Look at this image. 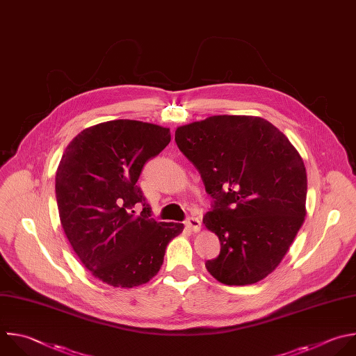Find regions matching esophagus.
Listing matches in <instances>:
<instances>
[{
  "instance_id": "34e87169",
  "label": "esophagus",
  "mask_w": 356,
  "mask_h": 356,
  "mask_svg": "<svg viewBox=\"0 0 356 356\" xmlns=\"http://www.w3.org/2000/svg\"><path fill=\"white\" fill-rule=\"evenodd\" d=\"M184 223L193 232H198L201 229V220L197 216H188Z\"/></svg>"
}]
</instances>
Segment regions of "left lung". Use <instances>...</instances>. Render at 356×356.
Masks as SVG:
<instances>
[{
    "label": "left lung",
    "mask_w": 356,
    "mask_h": 356,
    "mask_svg": "<svg viewBox=\"0 0 356 356\" xmlns=\"http://www.w3.org/2000/svg\"><path fill=\"white\" fill-rule=\"evenodd\" d=\"M175 141L212 198L202 222L216 233L220 252L205 263L208 273L226 285L266 278L306 215L300 155L275 126L253 115H212L179 127Z\"/></svg>",
    "instance_id": "left-lung-1"
}]
</instances>
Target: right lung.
Here are the masks:
<instances>
[{
    "label": "right lung",
    "mask_w": 356,
    "mask_h": 356,
    "mask_svg": "<svg viewBox=\"0 0 356 356\" xmlns=\"http://www.w3.org/2000/svg\"><path fill=\"white\" fill-rule=\"evenodd\" d=\"M170 143L169 129L113 120L83 130L56 173V198L67 239L95 278L111 286L148 282L183 223L156 222L137 181L145 163ZM141 204L137 216L134 209Z\"/></svg>",
    "instance_id": "add662e5"
}]
</instances>
